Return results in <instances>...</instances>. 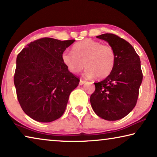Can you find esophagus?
<instances>
[{
    "instance_id": "obj_1",
    "label": "esophagus",
    "mask_w": 157,
    "mask_h": 157,
    "mask_svg": "<svg viewBox=\"0 0 157 157\" xmlns=\"http://www.w3.org/2000/svg\"><path fill=\"white\" fill-rule=\"evenodd\" d=\"M85 83V81L82 80V79H80V80H79V85H82Z\"/></svg>"
}]
</instances>
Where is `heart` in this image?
<instances>
[{
    "mask_svg": "<svg viewBox=\"0 0 157 157\" xmlns=\"http://www.w3.org/2000/svg\"><path fill=\"white\" fill-rule=\"evenodd\" d=\"M61 58L67 71L71 73H78L85 66V75L88 78L96 76L99 78H106L111 73L116 63L113 48L91 39L75 44L72 52L65 50L62 53Z\"/></svg>",
    "mask_w": 157,
    "mask_h": 157,
    "instance_id": "1",
    "label": "heart"
}]
</instances>
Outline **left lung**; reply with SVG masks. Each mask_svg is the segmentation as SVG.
<instances>
[{"label": "left lung", "instance_id": "1", "mask_svg": "<svg viewBox=\"0 0 157 157\" xmlns=\"http://www.w3.org/2000/svg\"><path fill=\"white\" fill-rule=\"evenodd\" d=\"M97 38L108 42L116 53L111 73L95 82L90 103L95 113L107 121H117L128 115L136 105L142 72L139 56L132 45L117 35L103 34Z\"/></svg>", "mask_w": 157, "mask_h": 157}]
</instances>
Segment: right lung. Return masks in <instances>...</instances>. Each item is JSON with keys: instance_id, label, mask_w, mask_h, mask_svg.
<instances>
[{"instance_id": "add662e5", "label": "right lung", "mask_w": 157, "mask_h": 157, "mask_svg": "<svg viewBox=\"0 0 157 157\" xmlns=\"http://www.w3.org/2000/svg\"><path fill=\"white\" fill-rule=\"evenodd\" d=\"M74 39L41 38L20 51L14 75L18 101L34 120L49 123L61 117L79 79L67 71L61 56Z\"/></svg>"}]
</instances>
